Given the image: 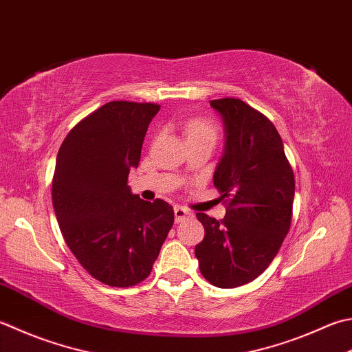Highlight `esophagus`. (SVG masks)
<instances>
[{
	"instance_id": "obj_1",
	"label": "esophagus",
	"mask_w": 352,
	"mask_h": 352,
	"mask_svg": "<svg viewBox=\"0 0 352 352\" xmlns=\"http://www.w3.org/2000/svg\"><path fill=\"white\" fill-rule=\"evenodd\" d=\"M174 215H175V223H182V221H186V219H189L194 217V213H192L190 210L184 209V208H180V206H175L174 208Z\"/></svg>"
}]
</instances>
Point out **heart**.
Instances as JSON below:
<instances>
[{
	"instance_id": "b5f03b06",
	"label": "heart",
	"mask_w": 352,
	"mask_h": 352,
	"mask_svg": "<svg viewBox=\"0 0 352 352\" xmlns=\"http://www.w3.org/2000/svg\"><path fill=\"white\" fill-rule=\"evenodd\" d=\"M186 135L188 139H195V137H204L215 142L218 137V128L215 123L209 119H194L186 126Z\"/></svg>"
}]
</instances>
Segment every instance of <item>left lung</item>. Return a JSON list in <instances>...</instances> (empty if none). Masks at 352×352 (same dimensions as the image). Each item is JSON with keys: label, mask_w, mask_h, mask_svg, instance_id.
Masks as SVG:
<instances>
[{"label": "left lung", "mask_w": 352, "mask_h": 352, "mask_svg": "<svg viewBox=\"0 0 352 352\" xmlns=\"http://www.w3.org/2000/svg\"><path fill=\"white\" fill-rule=\"evenodd\" d=\"M226 126V151L213 186L226 217L198 212L204 239L195 247L199 272L212 285L235 288L272 264L292 226L294 174L273 123L241 99L210 100Z\"/></svg>", "instance_id": "left-lung-1"}]
</instances>
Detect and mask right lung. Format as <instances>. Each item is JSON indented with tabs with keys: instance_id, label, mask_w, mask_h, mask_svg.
Here are the masks:
<instances>
[{
	"instance_id": "add662e5",
	"label": "right lung",
	"mask_w": 352,
	"mask_h": 352,
	"mask_svg": "<svg viewBox=\"0 0 352 352\" xmlns=\"http://www.w3.org/2000/svg\"><path fill=\"white\" fill-rule=\"evenodd\" d=\"M158 109L108 102L72 128L58 153L52 197L62 236L79 264L109 287L146 279L174 224L170 204L143 201L128 186Z\"/></svg>"
}]
</instances>
